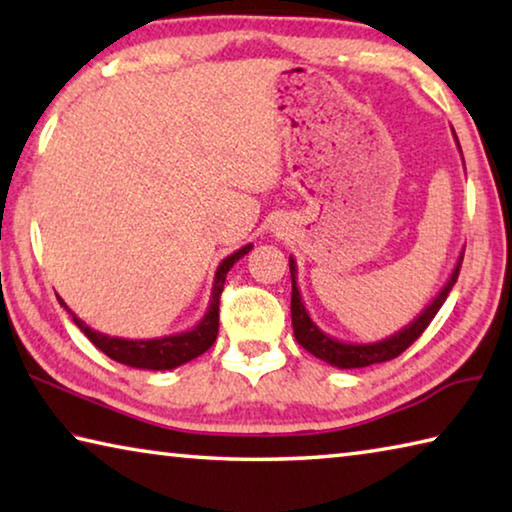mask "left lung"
I'll return each instance as SVG.
<instances>
[{"label":"left lung","mask_w":512,"mask_h":512,"mask_svg":"<svg viewBox=\"0 0 512 512\" xmlns=\"http://www.w3.org/2000/svg\"><path fill=\"white\" fill-rule=\"evenodd\" d=\"M458 149H461V146H458ZM463 255H465V248H463L461 257H458V262L454 266L452 275H449L447 284L443 289H440L438 296L431 300V305L424 307L422 314L415 318L413 323H409L404 329H400V332H395V334L388 336V339L377 341V343L336 341L329 334H325L323 329H318L314 320L309 318L307 309H305V302H302V296L298 291L296 259L289 257V268H291V323H293V334H296V341L307 352H311L314 357H318L320 361H327L329 366H336L341 370L366 368V366H372V363H384V361H391L395 357H400V354L406 348H409L413 341L420 339V334L429 327L433 316L438 314V309L443 307V302L447 300L449 291H452V287L458 280V273H461Z\"/></svg>","instance_id":"left-lung-1"}]
</instances>
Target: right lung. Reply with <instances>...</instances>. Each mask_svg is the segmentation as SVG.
<instances>
[{"label":"right lung","instance_id":"add662e5","mask_svg":"<svg viewBox=\"0 0 512 512\" xmlns=\"http://www.w3.org/2000/svg\"><path fill=\"white\" fill-rule=\"evenodd\" d=\"M250 248H253L250 244L239 248L237 253L225 257L219 264V268H216L210 307H207L201 323L189 329V332L162 336V339H146V341L119 339V336H106L97 332V329L85 325L83 320L65 305L63 298H58V302L67 309V314L74 318V323L79 325L81 332L88 336V339L97 345L103 354H108L112 361L124 363V366H131V368H142V370H173L183 366L187 361L201 357L203 352L212 348V343L216 341V334H219V298L225 284V275H228L230 268L235 266Z\"/></svg>","mask_w":512,"mask_h":512}]
</instances>
